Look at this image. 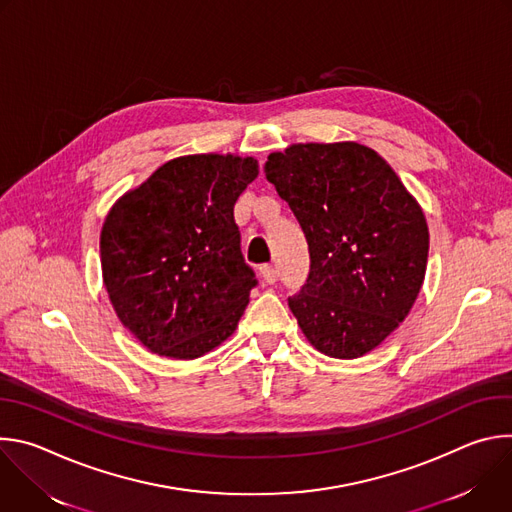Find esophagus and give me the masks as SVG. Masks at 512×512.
Wrapping results in <instances>:
<instances>
[{"instance_id":"obj_1","label":"esophagus","mask_w":512,"mask_h":512,"mask_svg":"<svg viewBox=\"0 0 512 512\" xmlns=\"http://www.w3.org/2000/svg\"><path fill=\"white\" fill-rule=\"evenodd\" d=\"M261 277L265 283H275L277 281V269L273 265H263L261 267Z\"/></svg>"}]
</instances>
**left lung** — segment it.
Masks as SVG:
<instances>
[{"instance_id":"8db88e82","label":"left lung","mask_w":512,"mask_h":512,"mask_svg":"<svg viewBox=\"0 0 512 512\" xmlns=\"http://www.w3.org/2000/svg\"><path fill=\"white\" fill-rule=\"evenodd\" d=\"M265 176L306 235L310 275L289 310L332 358L377 348L411 312L423 285L429 231L393 168L356 141L294 143Z\"/></svg>"}]
</instances>
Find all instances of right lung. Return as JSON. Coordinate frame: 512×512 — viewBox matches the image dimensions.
Here are the masks:
<instances>
[{
  "instance_id": "obj_1",
  "label": "right lung",
  "mask_w": 512,
  "mask_h": 512,
  "mask_svg": "<svg viewBox=\"0 0 512 512\" xmlns=\"http://www.w3.org/2000/svg\"><path fill=\"white\" fill-rule=\"evenodd\" d=\"M257 176L255 158L182 156L109 210L103 283L121 324L148 350L192 360L235 332L257 279L233 210Z\"/></svg>"
}]
</instances>
